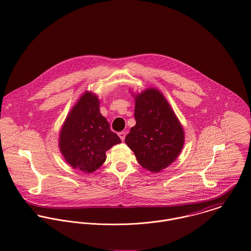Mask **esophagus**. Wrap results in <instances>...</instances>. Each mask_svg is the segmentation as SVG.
Segmentation results:
<instances>
[{
	"instance_id": "esophagus-1",
	"label": "esophagus",
	"mask_w": 251,
	"mask_h": 251,
	"mask_svg": "<svg viewBox=\"0 0 251 251\" xmlns=\"http://www.w3.org/2000/svg\"><path fill=\"white\" fill-rule=\"evenodd\" d=\"M119 137L121 138V140H122V141H124V140H125V138H126V132H124V131L120 132V133H119Z\"/></svg>"
}]
</instances>
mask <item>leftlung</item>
<instances>
[{
	"label": "left lung",
	"mask_w": 251,
	"mask_h": 251,
	"mask_svg": "<svg viewBox=\"0 0 251 251\" xmlns=\"http://www.w3.org/2000/svg\"><path fill=\"white\" fill-rule=\"evenodd\" d=\"M134 97L136 125L125 142L134 151L143 168L158 173L178 157L184 143V132L158 90L150 88Z\"/></svg>",
	"instance_id": "obj_1"
}]
</instances>
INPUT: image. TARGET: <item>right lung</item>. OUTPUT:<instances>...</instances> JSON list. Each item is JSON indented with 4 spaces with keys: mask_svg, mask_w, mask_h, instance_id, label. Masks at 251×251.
<instances>
[{
    "mask_svg": "<svg viewBox=\"0 0 251 251\" xmlns=\"http://www.w3.org/2000/svg\"><path fill=\"white\" fill-rule=\"evenodd\" d=\"M121 142L100 114L98 97L86 92L72 107L62 126L59 148L74 169L93 173L104 163L108 150Z\"/></svg>",
    "mask_w": 251,
    "mask_h": 251,
    "instance_id": "obj_1",
    "label": "right lung"
}]
</instances>
